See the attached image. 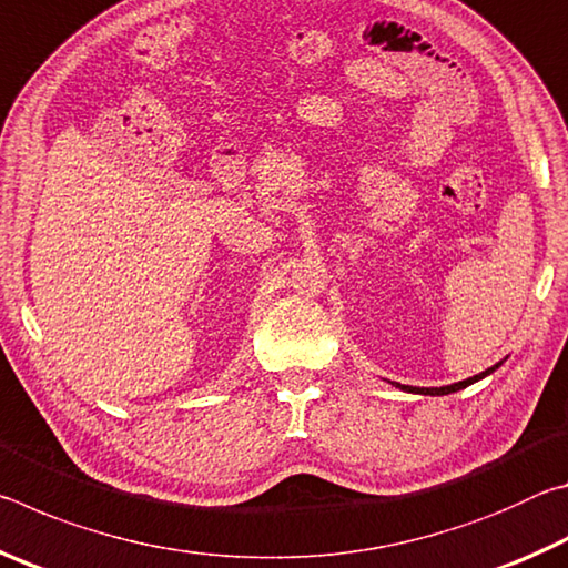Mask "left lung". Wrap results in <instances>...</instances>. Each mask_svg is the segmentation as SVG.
<instances>
[{
	"instance_id": "1",
	"label": "left lung",
	"mask_w": 568,
	"mask_h": 568,
	"mask_svg": "<svg viewBox=\"0 0 568 568\" xmlns=\"http://www.w3.org/2000/svg\"><path fill=\"white\" fill-rule=\"evenodd\" d=\"M498 365H501V363L491 365V368L484 371V373H478V376H474V378H466V381L450 383V386H440V388H413V386H400V383H396V386H398V388H403V390H410V393H423V396H448V393H456V390H460V388L470 386V383H476V381H480V378L491 376V373L498 368Z\"/></svg>"
}]
</instances>
